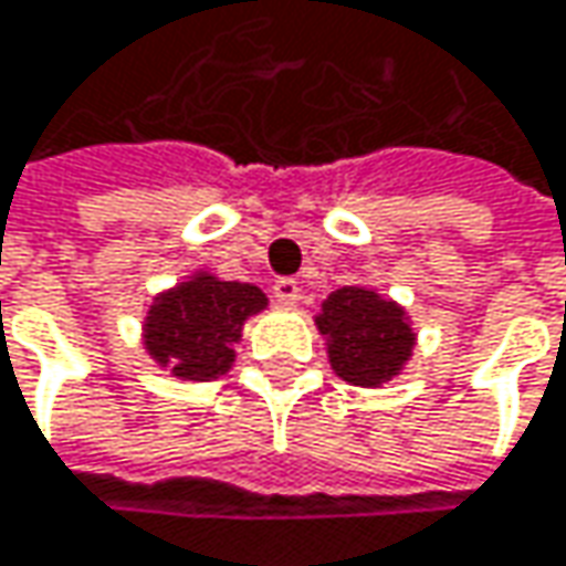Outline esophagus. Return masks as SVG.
<instances>
[{"instance_id": "esophagus-1", "label": "esophagus", "mask_w": 566, "mask_h": 566, "mask_svg": "<svg viewBox=\"0 0 566 566\" xmlns=\"http://www.w3.org/2000/svg\"><path fill=\"white\" fill-rule=\"evenodd\" d=\"M272 291H275L279 304H284V307H294V304L301 301V287H297V282H294V279H279Z\"/></svg>"}]
</instances>
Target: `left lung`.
I'll return each mask as SVG.
<instances>
[{"instance_id": "1", "label": "left lung", "mask_w": 566, "mask_h": 566, "mask_svg": "<svg viewBox=\"0 0 566 566\" xmlns=\"http://www.w3.org/2000/svg\"><path fill=\"white\" fill-rule=\"evenodd\" d=\"M314 324L327 339L336 376L359 388L391 382L411 359L418 339L405 307L366 284L336 287L321 304Z\"/></svg>"}]
</instances>
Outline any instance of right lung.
<instances>
[{"label": "right lung", "mask_w": 566, "mask_h": 566, "mask_svg": "<svg viewBox=\"0 0 566 566\" xmlns=\"http://www.w3.org/2000/svg\"><path fill=\"white\" fill-rule=\"evenodd\" d=\"M269 307L262 287L193 272L155 294L142 321L145 353L184 382H213L235 363L242 324Z\"/></svg>", "instance_id": "add662e5"}]
</instances>
